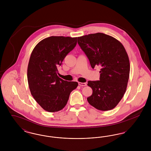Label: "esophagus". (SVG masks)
I'll list each match as a JSON object with an SVG mask.
<instances>
[{"label":"esophagus","instance_id":"1","mask_svg":"<svg viewBox=\"0 0 151 151\" xmlns=\"http://www.w3.org/2000/svg\"><path fill=\"white\" fill-rule=\"evenodd\" d=\"M79 85L80 86H86V83H81V82H79Z\"/></svg>","mask_w":151,"mask_h":151}]
</instances>
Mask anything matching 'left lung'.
I'll return each mask as SVG.
<instances>
[{
	"instance_id": "obj_1",
	"label": "left lung",
	"mask_w": 151,
	"mask_h": 151,
	"mask_svg": "<svg viewBox=\"0 0 151 151\" xmlns=\"http://www.w3.org/2000/svg\"><path fill=\"white\" fill-rule=\"evenodd\" d=\"M78 43L92 68L100 66V80L88 81L92 94L87 98L94 108L107 111L115 108L125 93L129 79V58L115 38L97 33L79 37Z\"/></svg>"
}]
</instances>
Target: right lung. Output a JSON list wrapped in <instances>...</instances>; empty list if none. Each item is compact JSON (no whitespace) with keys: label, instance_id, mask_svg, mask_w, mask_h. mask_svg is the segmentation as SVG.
<instances>
[{"label":"right lung","instance_id":"1","mask_svg":"<svg viewBox=\"0 0 151 151\" xmlns=\"http://www.w3.org/2000/svg\"><path fill=\"white\" fill-rule=\"evenodd\" d=\"M78 37L51 36L38 43L31 54L27 78L29 89L37 102L49 112L65 108L78 83L58 76V67L77 43Z\"/></svg>","mask_w":151,"mask_h":151}]
</instances>
